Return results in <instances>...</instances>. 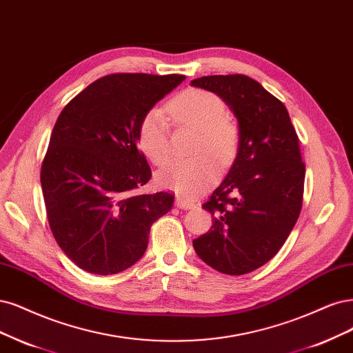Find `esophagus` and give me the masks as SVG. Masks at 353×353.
<instances>
[{"mask_svg":"<svg viewBox=\"0 0 353 353\" xmlns=\"http://www.w3.org/2000/svg\"><path fill=\"white\" fill-rule=\"evenodd\" d=\"M175 205L178 209H182V210H191V209H196V203L191 201V200H187L184 197H176L175 199Z\"/></svg>","mask_w":353,"mask_h":353,"instance_id":"1","label":"esophagus"}]
</instances>
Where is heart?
<instances>
[{
  "label": "heart",
  "instance_id": "obj_1",
  "mask_svg": "<svg viewBox=\"0 0 353 353\" xmlns=\"http://www.w3.org/2000/svg\"><path fill=\"white\" fill-rule=\"evenodd\" d=\"M168 111L178 124L190 125L199 131L196 153H209L222 165L234 159L239 132L235 121L226 115V106L216 94L205 90H187L168 105ZM139 143L144 154L162 165L171 154L169 123L162 108H152L139 128ZM219 169L208 154L190 161H174L157 172L159 185L182 196H196L209 188L217 179Z\"/></svg>",
  "mask_w": 353,
  "mask_h": 353
}]
</instances>
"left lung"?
<instances>
[{"mask_svg": "<svg viewBox=\"0 0 353 353\" xmlns=\"http://www.w3.org/2000/svg\"><path fill=\"white\" fill-rule=\"evenodd\" d=\"M191 86L217 94L238 119V152L203 209L209 232L192 241L199 257L225 274H245L272 260L302 208L305 165L286 106L242 74L205 76Z\"/></svg>", "mask_w": 353, "mask_h": 353, "instance_id": "obj_1", "label": "left lung"}]
</instances>
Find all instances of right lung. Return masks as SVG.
<instances>
[{
  "label": "right lung",
  "instance_id": "1",
  "mask_svg": "<svg viewBox=\"0 0 353 353\" xmlns=\"http://www.w3.org/2000/svg\"><path fill=\"white\" fill-rule=\"evenodd\" d=\"M185 80L181 74H111L59 114L41 171L52 234L67 257L93 274H117L148 248L150 226L174 196L137 194L152 171L137 149L143 117Z\"/></svg>",
  "mask_w": 353,
  "mask_h": 353
}]
</instances>
